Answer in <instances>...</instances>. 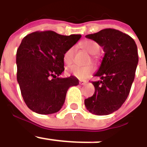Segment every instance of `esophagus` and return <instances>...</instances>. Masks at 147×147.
<instances>
[{
  "label": "esophagus",
  "instance_id": "34e87169",
  "mask_svg": "<svg viewBox=\"0 0 147 147\" xmlns=\"http://www.w3.org/2000/svg\"><path fill=\"white\" fill-rule=\"evenodd\" d=\"M86 80H80V81H79V83H80V85H82V86H84V85H86Z\"/></svg>",
  "mask_w": 147,
  "mask_h": 147
}]
</instances>
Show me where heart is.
<instances>
[{
	"mask_svg": "<svg viewBox=\"0 0 147 147\" xmlns=\"http://www.w3.org/2000/svg\"><path fill=\"white\" fill-rule=\"evenodd\" d=\"M80 47L83 51H86L91 55H96L100 50V45L96 42L91 39H86L80 44ZM75 53V47H71L67 49L64 54V62L67 64H71L73 62L74 55ZM94 59V56H93ZM94 67L92 65H88L86 67H80L78 65H72L67 68V72L73 75L78 79H85L88 78L93 72Z\"/></svg>",
	"mask_w": 147,
	"mask_h": 147,
	"instance_id": "b5f03b06",
	"label": "heart"
}]
</instances>
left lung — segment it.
I'll return each instance as SVG.
<instances>
[{"instance_id": "1", "label": "left lung", "mask_w": 147, "mask_h": 147, "mask_svg": "<svg viewBox=\"0 0 147 147\" xmlns=\"http://www.w3.org/2000/svg\"><path fill=\"white\" fill-rule=\"evenodd\" d=\"M103 47L105 55L92 81L94 93L84 100L87 110L95 115L117 111L129 95L138 62L137 45L131 36L113 28L86 36Z\"/></svg>"}]
</instances>
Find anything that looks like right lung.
<instances>
[{
	"label": "right lung",
	"mask_w": 147,
	"mask_h": 147,
	"mask_svg": "<svg viewBox=\"0 0 147 147\" xmlns=\"http://www.w3.org/2000/svg\"><path fill=\"white\" fill-rule=\"evenodd\" d=\"M81 37L60 35L52 31H36L26 36L17 51V78L22 98L31 111L51 114L60 111L67 90L78 86L74 76L61 78L64 54Z\"/></svg>",
	"instance_id": "1"
}]
</instances>
